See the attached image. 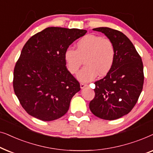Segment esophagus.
<instances>
[{"instance_id":"obj_1","label":"esophagus","mask_w":153,"mask_h":153,"mask_svg":"<svg viewBox=\"0 0 153 153\" xmlns=\"http://www.w3.org/2000/svg\"><path fill=\"white\" fill-rule=\"evenodd\" d=\"M86 86H88V84H86V83H80V87H81V89L84 88L86 87Z\"/></svg>"}]
</instances>
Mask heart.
<instances>
[{"mask_svg": "<svg viewBox=\"0 0 153 153\" xmlns=\"http://www.w3.org/2000/svg\"><path fill=\"white\" fill-rule=\"evenodd\" d=\"M76 50L68 48L64 53V60L69 72L75 74L84 61L85 67L76 75L82 83L105 76L114 64L116 51L112 42L95 35H87L76 44Z\"/></svg>", "mask_w": 153, "mask_h": 153, "instance_id": "1", "label": "heart"}]
</instances>
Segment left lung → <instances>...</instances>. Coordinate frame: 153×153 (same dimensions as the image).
<instances>
[{"instance_id":"8db88e82","label":"left lung","mask_w":153,"mask_h":153,"mask_svg":"<svg viewBox=\"0 0 153 153\" xmlns=\"http://www.w3.org/2000/svg\"><path fill=\"white\" fill-rule=\"evenodd\" d=\"M116 51L114 64L105 77L95 82V95L89 108L98 118L112 120L131 111L143 89V66L141 56L126 35L120 31L100 27Z\"/></svg>"}]
</instances>
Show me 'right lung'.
Instances as JSON below:
<instances>
[{
  "label": "right lung",
  "instance_id": "right-lung-1",
  "mask_svg": "<svg viewBox=\"0 0 153 153\" xmlns=\"http://www.w3.org/2000/svg\"><path fill=\"white\" fill-rule=\"evenodd\" d=\"M87 33L77 28L49 27L27 41L14 70L13 87L22 107L43 121L68 112L80 84L69 72L64 53Z\"/></svg>",
  "mask_w": 153,
  "mask_h": 153
}]
</instances>
